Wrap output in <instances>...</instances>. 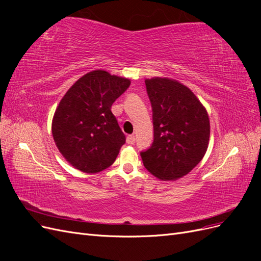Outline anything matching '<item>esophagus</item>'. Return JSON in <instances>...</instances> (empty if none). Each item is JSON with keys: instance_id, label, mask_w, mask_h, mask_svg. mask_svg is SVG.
Here are the masks:
<instances>
[{"instance_id": "esophagus-1", "label": "esophagus", "mask_w": 261, "mask_h": 261, "mask_svg": "<svg viewBox=\"0 0 261 261\" xmlns=\"http://www.w3.org/2000/svg\"><path fill=\"white\" fill-rule=\"evenodd\" d=\"M126 143H127L128 145H133L134 143H135V136L128 135L127 138H126Z\"/></svg>"}]
</instances>
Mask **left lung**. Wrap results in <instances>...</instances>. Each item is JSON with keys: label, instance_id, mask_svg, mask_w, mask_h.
Here are the masks:
<instances>
[{"label": "left lung", "instance_id": "obj_1", "mask_svg": "<svg viewBox=\"0 0 261 261\" xmlns=\"http://www.w3.org/2000/svg\"><path fill=\"white\" fill-rule=\"evenodd\" d=\"M152 108L153 143L141 151L145 168L155 177L175 180L188 174L207 151L210 122L194 92L174 80H146Z\"/></svg>", "mask_w": 261, "mask_h": 261}]
</instances>
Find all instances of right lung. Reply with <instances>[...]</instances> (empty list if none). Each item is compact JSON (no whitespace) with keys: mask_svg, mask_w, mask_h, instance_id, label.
Returning a JSON list of instances; mask_svg holds the SVG:
<instances>
[{"mask_svg":"<svg viewBox=\"0 0 261 261\" xmlns=\"http://www.w3.org/2000/svg\"><path fill=\"white\" fill-rule=\"evenodd\" d=\"M130 85L127 78L103 69L81 77L55 110L52 135L58 149L73 167L98 173L112 165L125 144V135L111 112L113 102Z\"/></svg>","mask_w":261,"mask_h":261,"instance_id":"right-lung-1","label":"right lung"}]
</instances>
